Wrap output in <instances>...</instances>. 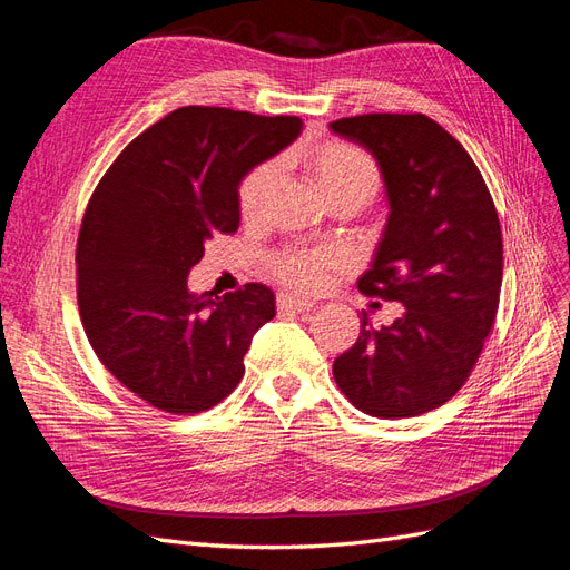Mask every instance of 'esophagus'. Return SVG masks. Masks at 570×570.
<instances>
[{
    "label": "esophagus",
    "instance_id": "esophagus-1",
    "mask_svg": "<svg viewBox=\"0 0 570 570\" xmlns=\"http://www.w3.org/2000/svg\"><path fill=\"white\" fill-rule=\"evenodd\" d=\"M278 308L281 312H295V314H304V312H312L314 302H308L299 295H292V292H281L278 295Z\"/></svg>",
    "mask_w": 570,
    "mask_h": 570
}]
</instances>
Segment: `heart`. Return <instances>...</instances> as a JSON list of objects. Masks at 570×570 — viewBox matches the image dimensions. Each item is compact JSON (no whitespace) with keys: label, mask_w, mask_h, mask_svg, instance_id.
Wrapping results in <instances>:
<instances>
[{"label":"heart","mask_w":570,"mask_h":570,"mask_svg":"<svg viewBox=\"0 0 570 570\" xmlns=\"http://www.w3.org/2000/svg\"><path fill=\"white\" fill-rule=\"evenodd\" d=\"M302 166L308 180L325 197H354L361 206L368 204L381 187V170L364 149L347 142L327 140L302 151ZM275 178L273 164H262L245 176L239 185V212L245 218H256L266 202ZM347 268V254L335 247H295L275 256L273 273L299 292H316L335 273Z\"/></svg>","instance_id":"obj_1"}]
</instances>
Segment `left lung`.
Masks as SVG:
<instances>
[{
	"mask_svg": "<svg viewBox=\"0 0 570 570\" xmlns=\"http://www.w3.org/2000/svg\"><path fill=\"white\" fill-rule=\"evenodd\" d=\"M331 130L381 166L390 216L358 289L402 316L361 333L333 364L337 387L375 419L442 406L469 381L502 289V228L478 166L423 114H364Z\"/></svg>",
	"mask_w": 570,
	"mask_h": 570,
	"instance_id": "1",
	"label": "left lung"
}]
</instances>
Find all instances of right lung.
Wrapping results in <instances>:
<instances>
[{"mask_svg":"<svg viewBox=\"0 0 570 570\" xmlns=\"http://www.w3.org/2000/svg\"><path fill=\"white\" fill-rule=\"evenodd\" d=\"M302 126L183 107L137 135L95 187L76 249L80 321L101 364L147 404L189 416L243 381L275 295L262 283L193 295L187 275L214 235L237 230L243 178Z\"/></svg>","mask_w":570,"mask_h":570,"instance_id":"obj_1","label":"right lung"}]
</instances>
